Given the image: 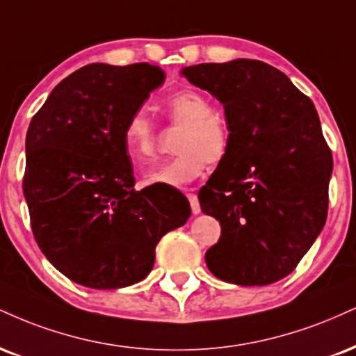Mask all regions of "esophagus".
Masks as SVG:
<instances>
[{
	"instance_id": "1",
	"label": "esophagus",
	"mask_w": 356,
	"mask_h": 356,
	"mask_svg": "<svg viewBox=\"0 0 356 356\" xmlns=\"http://www.w3.org/2000/svg\"><path fill=\"white\" fill-rule=\"evenodd\" d=\"M187 199H189V202H191L192 213H199L200 212V204H199V199H197V195L192 194V192H189V194H187Z\"/></svg>"
}]
</instances>
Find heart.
I'll list each match as a JSON object with an SVG mask.
<instances>
[{"instance_id":"heart-1","label":"heart","mask_w":356,"mask_h":356,"mask_svg":"<svg viewBox=\"0 0 356 356\" xmlns=\"http://www.w3.org/2000/svg\"><path fill=\"white\" fill-rule=\"evenodd\" d=\"M165 113L174 126H181L175 137L177 154L164 164L152 165L144 174L145 186L164 184L170 187L186 186L204 172L205 165L219 164L230 149V129L212 102L200 92L182 89L165 99ZM159 134L145 109L129 115L122 131V145L129 159L140 165L156 156Z\"/></svg>"}]
</instances>
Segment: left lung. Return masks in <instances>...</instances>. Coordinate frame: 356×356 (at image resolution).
Listing matches in <instances>:
<instances>
[{
  "instance_id": "left-lung-1",
  "label": "left lung",
  "mask_w": 356,
  "mask_h": 356,
  "mask_svg": "<svg viewBox=\"0 0 356 356\" xmlns=\"http://www.w3.org/2000/svg\"><path fill=\"white\" fill-rule=\"evenodd\" d=\"M182 74L224 104L230 129L229 154L199 194L202 212L222 227L205 264L235 285L278 282L327 220L333 161L314 102L255 59L195 64Z\"/></svg>"
}]
</instances>
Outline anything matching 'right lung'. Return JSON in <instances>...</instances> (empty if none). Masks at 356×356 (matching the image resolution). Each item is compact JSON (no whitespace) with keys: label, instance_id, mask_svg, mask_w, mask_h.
<instances>
[{"label":"right lung","instance_id":"right-lung-1","mask_svg":"<svg viewBox=\"0 0 356 356\" xmlns=\"http://www.w3.org/2000/svg\"><path fill=\"white\" fill-rule=\"evenodd\" d=\"M164 81L149 63H94L63 79L26 134L33 235L63 275L89 289H121L152 270L162 235L191 216L187 199L134 189L122 145L129 115Z\"/></svg>","mask_w":356,"mask_h":356}]
</instances>
